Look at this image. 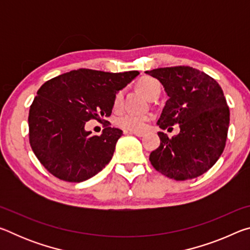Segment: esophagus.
Returning <instances> with one entry per match:
<instances>
[{"instance_id":"obj_1","label":"esophagus","mask_w":250,"mask_h":250,"mask_svg":"<svg viewBox=\"0 0 250 250\" xmlns=\"http://www.w3.org/2000/svg\"><path fill=\"white\" fill-rule=\"evenodd\" d=\"M125 133H130V134H134V135H137V137H139V138H141V137H143V132H141V131H125Z\"/></svg>"}]
</instances>
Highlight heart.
Masks as SVG:
<instances>
[{
    "mask_svg": "<svg viewBox=\"0 0 250 250\" xmlns=\"http://www.w3.org/2000/svg\"><path fill=\"white\" fill-rule=\"evenodd\" d=\"M138 88L146 97L151 98L153 92L160 87L158 80L151 77L142 78L138 82ZM124 101V91L119 90L113 97V108L119 109ZM152 119L151 115H143V113L125 112L116 118V124L125 130L130 131H141L146 126L147 122Z\"/></svg>",
    "mask_w": 250,
    "mask_h": 250,
    "instance_id": "obj_1",
    "label": "heart"
}]
</instances>
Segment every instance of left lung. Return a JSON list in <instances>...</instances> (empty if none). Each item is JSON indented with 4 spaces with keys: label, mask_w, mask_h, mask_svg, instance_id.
I'll return each mask as SVG.
<instances>
[{
    "label": "left lung",
    "mask_w": 250,
    "mask_h": 250,
    "mask_svg": "<svg viewBox=\"0 0 250 250\" xmlns=\"http://www.w3.org/2000/svg\"><path fill=\"white\" fill-rule=\"evenodd\" d=\"M163 84L168 96L158 120L161 129L180 125V133H158L160 146L150 162L156 171L175 181L204 174L217 162L226 145L229 126L228 108L222 88L215 79L188 66L147 70Z\"/></svg>",
    "instance_id": "left-lung-1"
}]
</instances>
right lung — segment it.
Returning a JSON list of instances; mask_svg holds the SVG:
<instances>
[{
    "label": "right lung",
    "mask_w": 250,
    "mask_h": 250,
    "mask_svg": "<svg viewBox=\"0 0 250 250\" xmlns=\"http://www.w3.org/2000/svg\"><path fill=\"white\" fill-rule=\"evenodd\" d=\"M139 71L105 73L71 70L42 86L29 109V143L50 174L66 182H83L112 159L122 131L105 126L101 135L84 130L86 122L111 115L113 97Z\"/></svg>",
    "instance_id": "right-lung-1"
}]
</instances>
